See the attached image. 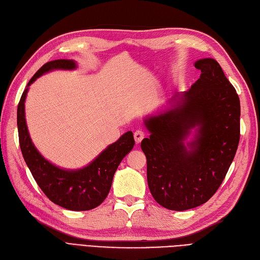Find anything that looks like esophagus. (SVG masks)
<instances>
[{
    "mask_svg": "<svg viewBox=\"0 0 260 260\" xmlns=\"http://www.w3.org/2000/svg\"><path fill=\"white\" fill-rule=\"evenodd\" d=\"M134 138H135L136 144H140L141 140L145 138V133L142 131H136L134 133Z\"/></svg>",
    "mask_w": 260,
    "mask_h": 260,
    "instance_id": "34e87169",
    "label": "esophagus"
}]
</instances>
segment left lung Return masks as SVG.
<instances>
[{
  "instance_id": "obj_1",
  "label": "left lung",
  "mask_w": 260,
  "mask_h": 260,
  "mask_svg": "<svg viewBox=\"0 0 260 260\" xmlns=\"http://www.w3.org/2000/svg\"><path fill=\"white\" fill-rule=\"evenodd\" d=\"M200 79L162 111L146 116L141 141L147 180L156 202L171 211L204 204L221 185L240 140V99L214 58L194 62Z\"/></svg>"
}]
</instances>
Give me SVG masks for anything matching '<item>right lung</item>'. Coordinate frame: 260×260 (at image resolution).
<instances>
[{
	"label": "right lung",
	"mask_w": 260,
	"mask_h": 260,
	"mask_svg": "<svg viewBox=\"0 0 260 260\" xmlns=\"http://www.w3.org/2000/svg\"><path fill=\"white\" fill-rule=\"evenodd\" d=\"M72 59H57L45 63L29 81L17 109V126L22 156L41 190L53 203L70 211H89L104 202L110 191L118 166L135 145L133 133L126 132L109 145L93 161L79 170H66L42 155L28 131L24 113L29 86L41 75L54 70H74Z\"/></svg>",
	"instance_id": "add662e5"
}]
</instances>
